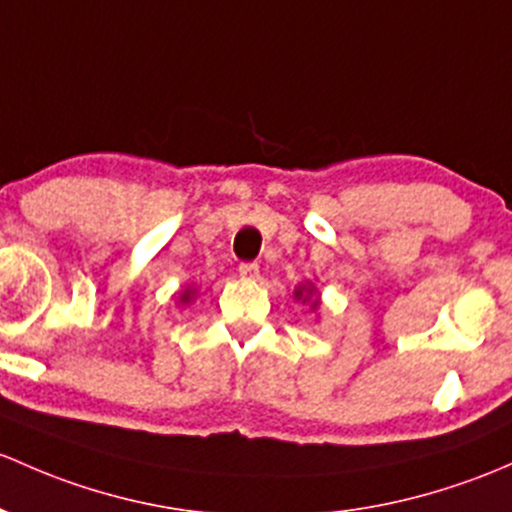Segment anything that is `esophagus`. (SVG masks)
<instances>
[{
	"instance_id": "34e87169",
	"label": "esophagus",
	"mask_w": 512,
	"mask_h": 512,
	"mask_svg": "<svg viewBox=\"0 0 512 512\" xmlns=\"http://www.w3.org/2000/svg\"><path fill=\"white\" fill-rule=\"evenodd\" d=\"M240 277H245V279H257L260 277V265H257V262H240Z\"/></svg>"
}]
</instances>
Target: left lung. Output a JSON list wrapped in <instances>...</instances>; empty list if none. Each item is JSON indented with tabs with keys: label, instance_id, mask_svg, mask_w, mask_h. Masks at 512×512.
Segmentation results:
<instances>
[{
	"label": "left lung",
	"instance_id": "8db88e82",
	"mask_svg": "<svg viewBox=\"0 0 512 512\" xmlns=\"http://www.w3.org/2000/svg\"><path fill=\"white\" fill-rule=\"evenodd\" d=\"M301 294H304V287H299V289H297V292H294V297H297V299H301ZM309 294H311V292H309ZM306 299H309V297H306ZM306 299H304V301H306ZM311 304H314V306H316V304H319V301H311Z\"/></svg>",
	"mask_w": 512,
	"mask_h": 512
}]
</instances>
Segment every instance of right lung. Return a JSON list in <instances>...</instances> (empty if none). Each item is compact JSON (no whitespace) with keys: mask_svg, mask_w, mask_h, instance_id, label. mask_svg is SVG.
<instances>
[{"mask_svg":"<svg viewBox=\"0 0 512 512\" xmlns=\"http://www.w3.org/2000/svg\"><path fill=\"white\" fill-rule=\"evenodd\" d=\"M181 301H191V292H188V289L184 294H181Z\"/></svg>","mask_w":512,"mask_h":512,"instance_id":"right-lung-1","label":"right lung"}]
</instances>
